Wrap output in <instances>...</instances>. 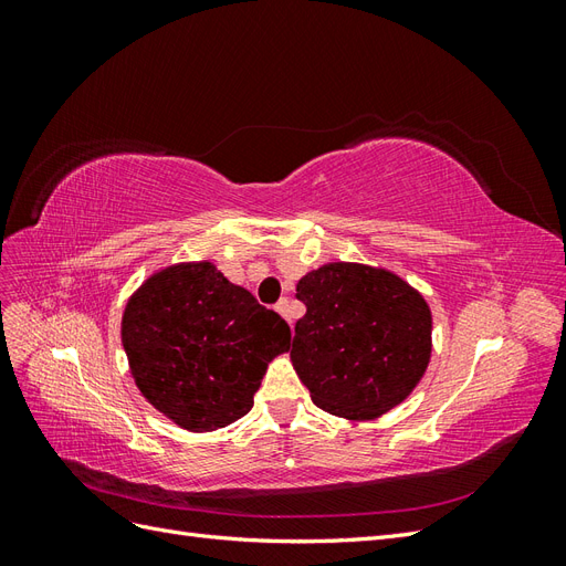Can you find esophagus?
<instances>
[{
    "instance_id": "esophagus-1",
    "label": "esophagus",
    "mask_w": 566,
    "mask_h": 566,
    "mask_svg": "<svg viewBox=\"0 0 566 566\" xmlns=\"http://www.w3.org/2000/svg\"><path fill=\"white\" fill-rule=\"evenodd\" d=\"M276 312L283 316V318H287V300H279V304H276ZM290 321V318H287Z\"/></svg>"
}]
</instances>
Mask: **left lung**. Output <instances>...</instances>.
<instances>
[{
	"instance_id": "1",
	"label": "left lung",
	"mask_w": 566,
	"mask_h": 566,
	"mask_svg": "<svg viewBox=\"0 0 566 566\" xmlns=\"http://www.w3.org/2000/svg\"><path fill=\"white\" fill-rule=\"evenodd\" d=\"M306 314L290 358L331 416L375 420L418 387L432 356V312L394 271L331 262L297 283Z\"/></svg>"
}]
</instances>
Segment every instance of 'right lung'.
Instances as JSON below:
<instances>
[{
	"label": "right lung",
	"mask_w": 566,
	"mask_h": 566,
	"mask_svg": "<svg viewBox=\"0 0 566 566\" xmlns=\"http://www.w3.org/2000/svg\"><path fill=\"white\" fill-rule=\"evenodd\" d=\"M123 347L144 399L188 432H212L250 413L290 328L210 260L158 269L123 312Z\"/></svg>",
	"instance_id": "1"
}]
</instances>
